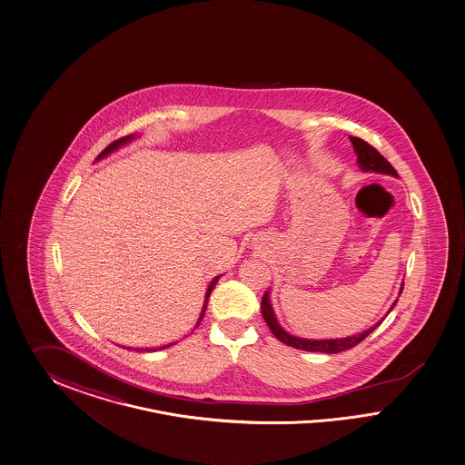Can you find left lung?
Instances as JSON below:
<instances>
[{"label":"left lung","instance_id":"obj_1","mask_svg":"<svg viewBox=\"0 0 465 465\" xmlns=\"http://www.w3.org/2000/svg\"><path fill=\"white\" fill-rule=\"evenodd\" d=\"M350 140L352 143V148L358 155V163L361 169L366 172H377V173H389V175H395L397 177V172L394 167L387 162V158L383 156L371 146L368 144L365 140H360L356 136H350ZM404 286V284H402ZM401 293H402V288H401ZM397 303V300H395ZM392 305V309L395 307ZM262 317L266 321L271 332L280 339L282 342H284L286 346H292L296 350H303V351H319L327 352V354H336V352L346 351V350H351L356 344H360L366 336H370L381 322L373 325L371 329H368L365 332L358 334V336H351V338L344 339H327V341H310V339L295 338V336H290L286 331H282L280 324L276 322V317H274V312L271 309V303H269L268 293L262 296ZM391 309V310H392Z\"/></svg>","mask_w":465,"mask_h":465}]
</instances>
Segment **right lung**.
I'll list each match as a JSON object with an SVG mask.
<instances>
[{
    "mask_svg": "<svg viewBox=\"0 0 465 465\" xmlns=\"http://www.w3.org/2000/svg\"><path fill=\"white\" fill-rule=\"evenodd\" d=\"M131 138H133V136H126V138H121V140L114 141V143H111V144H109V146H107V148H105V150H104V152L100 153L99 158H104V156L109 155V153H111V152H114L115 148H119L121 144H124V143H127V141L131 140ZM218 278H220V276H216V278L213 280L212 284L208 286V292H206V298H204V307H203V312H201V317H199L197 324H199V322L203 321V317H204V312H206V303H208V300H210V295H212L213 288H214V284H216V282H218ZM163 348H167V346H163ZM163 348H160V350H163ZM127 350H129V348H127ZM134 351H140V350H134ZM141 351H144V350H141ZM146 351H156V350H153V348H152V350H146Z\"/></svg>",
    "mask_w": 465,
    "mask_h": 465,
    "instance_id": "add662e5",
    "label": "right lung"
}]
</instances>
